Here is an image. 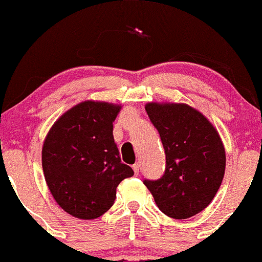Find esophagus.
<instances>
[{
	"mask_svg": "<svg viewBox=\"0 0 262 262\" xmlns=\"http://www.w3.org/2000/svg\"><path fill=\"white\" fill-rule=\"evenodd\" d=\"M132 169H134V171H135V174H139V171H140V164L139 163H136V164H134V166H132Z\"/></svg>",
	"mask_w": 262,
	"mask_h": 262,
	"instance_id": "34e87169",
	"label": "esophagus"
}]
</instances>
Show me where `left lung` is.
Segmentation results:
<instances>
[{"instance_id":"left-lung-1","label":"left lung","mask_w":262,"mask_h":262,"mask_svg":"<svg viewBox=\"0 0 262 262\" xmlns=\"http://www.w3.org/2000/svg\"><path fill=\"white\" fill-rule=\"evenodd\" d=\"M151 123L165 150V171L145 179L164 214L185 220L202 212L214 198L226 169V154L212 123L188 104L147 103Z\"/></svg>"}]
</instances>
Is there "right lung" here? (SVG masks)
<instances>
[{
    "label": "right lung",
    "instance_id": "add662e5",
    "mask_svg": "<svg viewBox=\"0 0 262 262\" xmlns=\"http://www.w3.org/2000/svg\"><path fill=\"white\" fill-rule=\"evenodd\" d=\"M121 107L85 101L50 128L42 146V170L56 203L80 220L98 218L112 207L118 184L134 175L113 140Z\"/></svg>",
    "mask_w": 262,
    "mask_h": 262
}]
</instances>
